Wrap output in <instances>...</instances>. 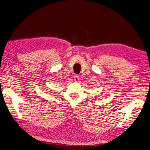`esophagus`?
<instances>
[{
  "label": "esophagus",
  "instance_id": "esophagus-1",
  "mask_svg": "<svg viewBox=\"0 0 150 150\" xmlns=\"http://www.w3.org/2000/svg\"><path fill=\"white\" fill-rule=\"evenodd\" d=\"M74 81H75V82H79V76H78V75H75V76H74Z\"/></svg>",
  "mask_w": 150,
  "mask_h": 150
}]
</instances>
